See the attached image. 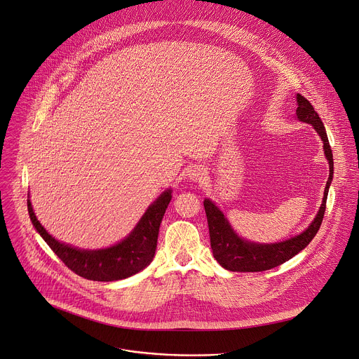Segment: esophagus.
<instances>
[{
  "label": "esophagus",
  "mask_w": 359,
  "mask_h": 359,
  "mask_svg": "<svg viewBox=\"0 0 359 359\" xmlns=\"http://www.w3.org/2000/svg\"><path fill=\"white\" fill-rule=\"evenodd\" d=\"M203 176H204V173H203L201 169H193V170H190V177H191L193 180H196V182H200V180L203 179Z\"/></svg>",
  "instance_id": "1"
}]
</instances>
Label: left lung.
<instances>
[{
	"instance_id": "obj_1",
	"label": "left lung",
	"mask_w": 359,
	"mask_h": 359,
	"mask_svg": "<svg viewBox=\"0 0 359 359\" xmlns=\"http://www.w3.org/2000/svg\"><path fill=\"white\" fill-rule=\"evenodd\" d=\"M296 98H297L296 115L299 118V121L313 126L314 130L318 133L323 141L324 155L330 165V176L325 184L324 197H323L320 210L316 218L313 219V222L302 233L290 238V240L275 243V244H257V243L245 241L241 236H238L235 231L231 228L224 214L219 211V208L210 198H205L204 210H205L207 222H208L210 244H211L212 255L215 261L226 271L264 272L285 264L286 261L297 255L302 250H304L310 244V241L316 236L323 222L324 212H325L327 194H328V189H330L332 173H334L332 152H331V147H330L323 121L320 119L318 114L314 111L310 101L306 100L302 94H297Z\"/></svg>"
}]
</instances>
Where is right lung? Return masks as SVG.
Segmentation results:
<instances>
[{"mask_svg":"<svg viewBox=\"0 0 359 359\" xmlns=\"http://www.w3.org/2000/svg\"><path fill=\"white\" fill-rule=\"evenodd\" d=\"M172 190L163 191L145 211L134 231L119 244L105 250H79L57 240L38 221L32 204L28 200V212L36 231L59 257V259L76 275L97 282H112L130 278L145 269L154 259L162 218L170 203Z\"/></svg>","mask_w":359,"mask_h":359,"instance_id":"right-lung-1","label":"right lung"}]
</instances>
